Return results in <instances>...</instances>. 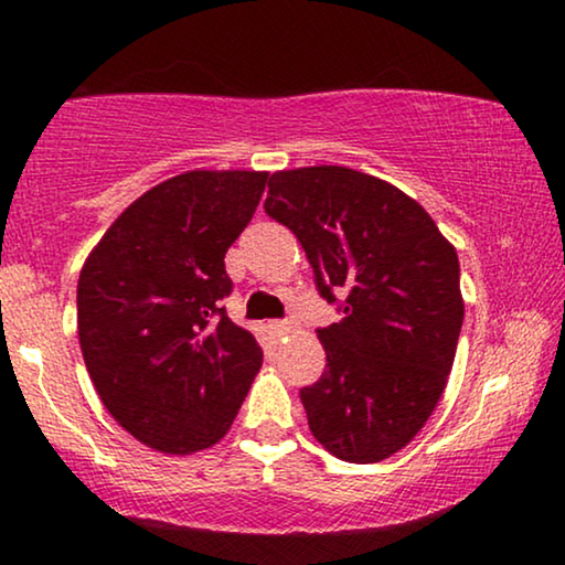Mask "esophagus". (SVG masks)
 Masks as SVG:
<instances>
[{
	"mask_svg": "<svg viewBox=\"0 0 565 565\" xmlns=\"http://www.w3.org/2000/svg\"><path fill=\"white\" fill-rule=\"evenodd\" d=\"M269 329H273L277 337H288V334H290V331H292V327H290V321H273V323H269Z\"/></svg>",
	"mask_w": 565,
	"mask_h": 565,
	"instance_id": "34e87169",
	"label": "esophagus"
}]
</instances>
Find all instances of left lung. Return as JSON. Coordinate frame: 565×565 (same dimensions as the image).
<instances>
[{
	"mask_svg": "<svg viewBox=\"0 0 565 565\" xmlns=\"http://www.w3.org/2000/svg\"><path fill=\"white\" fill-rule=\"evenodd\" d=\"M265 211L298 236L321 298L327 370L300 391L313 437L347 462H381L435 412L462 327L460 262L424 207L347 167L269 177Z\"/></svg>",
	"mask_w": 565,
	"mask_h": 565,
	"instance_id": "8db88e82",
	"label": "left lung"
}]
</instances>
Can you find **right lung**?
Instances as JSON below:
<instances>
[{"label": "right lung", "mask_w": 565, "mask_h": 565, "mask_svg": "<svg viewBox=\"0 0 565 565\" xmlns=\"http://www.w3.org/2000/svg\"><path fill=\"white\" fill-rule=\"evenodd\" d=\"M267 172H195L122 211L84 262L76 323L107 412L138 443L192 455L223 439L262 350L221 300L228 246L252 221Z\"/></svg>", "instance_id": "1"}]
</instances>
